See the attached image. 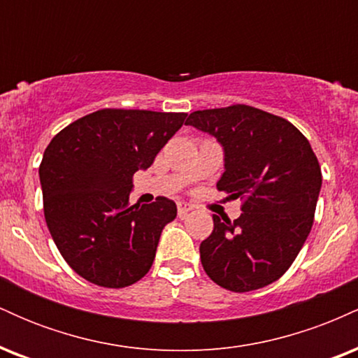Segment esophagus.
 Masks as SVG:
<instances>
[{"instance_id": "1", "label": "esophagus", "mask_w": 358, "mask_h": 358, "mask_svg": "<svg viewBox=\"0 0 358 358\" xmlns=\"http://www.w3.org/2000/svg\"><path fill=\"white\" fill-rule=\"evenodd\" d=\"M188 212H192V205H188V203H185V202H180L178 203V217H180V219H185Z\"/></svg>"}]
</instances>
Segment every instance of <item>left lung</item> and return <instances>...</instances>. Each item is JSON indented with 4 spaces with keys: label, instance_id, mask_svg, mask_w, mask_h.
Segmentation results:
<instances>
[{
    "label": "left lung",
    "instance_id": "8db88e82",
    "mask_svg": "<svg viewBox=\"0 0 358 358\" xmlns=\"http://www.w3.org/2000/svg\"><path fill=\"white\" fill-rule=\"evenodd\" d=\"M185 124L217 139L224 151L217 188L244 202L234 222L213 215L200 244L205 273L236 293L271 285L313 225L322 170L310 143L286 119L244 104L195 110Z\"/></svg>",
    "mask_w": 358,
    "mask_h": 358
}]
</instances>
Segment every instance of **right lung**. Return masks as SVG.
<instances>
[{
    "label": "right lung",
    "instance_id": "right-lung-1",
    "mask_svg": "<svg viewBox=\"0 0 358 358\" xmlns=\"http://www.w3.org/2000/svg\"><path fill=\"white\" fill-rule=\"evenodd\" d=\"M185 113L101 109L62 129L38 175L52 239L69 266L97 286L124 287L155 261L173 200L129 203L133 175L183 126Z\"/></svg>",
    "mask_w": 358,
    "mask_h": 358
}]
</instances>
